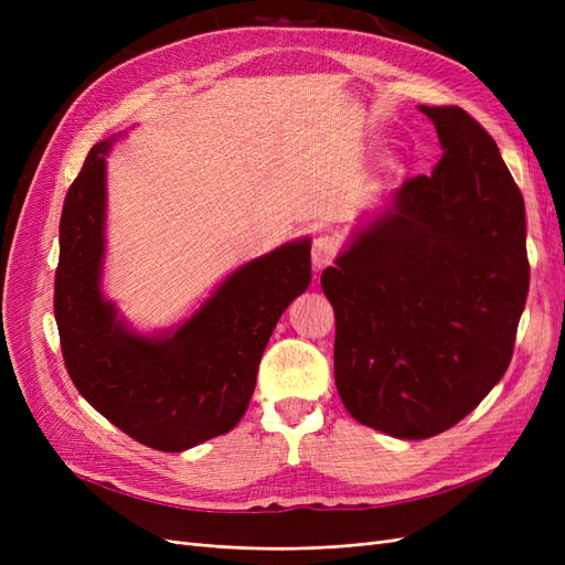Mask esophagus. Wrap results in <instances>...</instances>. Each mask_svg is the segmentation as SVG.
Returning a JSON list of instances; mask_svg holds the SVG:
<instances>
[{
    "mask_svg": "<svg viewBox=\"0 0 565 565\" xmlns=\"http://www.w3.org/2000/svg\"><path fill=\"white\" fill-rule=\"evenodd\" d=\"M337 249H339L337 237H332V235H324V233H322V235H318L316 241H313V249H311L316 270L328 268V266L334 262Z\"/></svg>",
    "mask_w": 565,
    "mask_h": 565,
    "instance_id": "34e87169",
    "label": "esophagus"
}]
</instances>
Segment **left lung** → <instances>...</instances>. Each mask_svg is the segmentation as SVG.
<instances>
[{"instance_id": "8db88e82", "label": "left lung", "mask_w": 565, "mask_h": 565, "mask_svg": "<svg viewBox=\"0 0 565 565\" xmlns=\"http://www.w3.org/2000/svg\"><path fill=\"white\" fill-rule=\"evenodd\" d=\"M443 158L351 235L322 292L334 382L355 422L393 438L448 431L509 367L527 297L525 204L492 136L457 106H419Z\"/></svg>"}]
</instances>
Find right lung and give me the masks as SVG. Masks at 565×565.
<instances>
[{
	"label": "right lung",
	"instance_id": "1",
	"mask_svg": "<svg viewBox=\"0 0 565 565\" xmlns=\"http://www.w3.org/2000/svg\"><path fill=\"white\" fill-rule=\"evenodd\" d=\"M110 146L89 150L63 202L54 282L63 361L84 401L117 429L152 450L181 452L243 419L273 328L311 282V241L233 270L177 330L134 332L100 292Z\"/></svg>",
	"mask_w": 565,
	"mask_h": 565
}]
</instances>
